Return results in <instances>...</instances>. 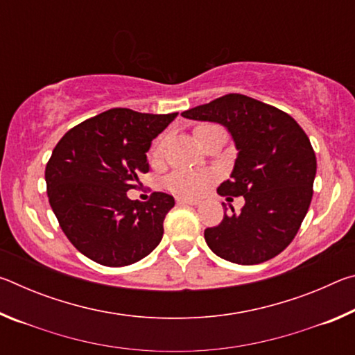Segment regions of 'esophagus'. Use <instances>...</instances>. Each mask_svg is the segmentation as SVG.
Masks as SVG:
<instances>
[{"mask_svg": "<svg viewBox=\"0 0 355 355\" xmlns=\"http://www.w3.org/2000/svg\"><path fill=\"white\" fill-rule=\"evenodd\" d=\"M177 202L182 203V205H199V203H200V200L189 199V197H178Z\"/></svg>", "mask_w": 355, "mask_h": 355, "instance_id": "1", "label": "esophagus"}]
</instances>
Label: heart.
Instances as JSON below:
<instances>
[{"label": "heart", "mask_w": 355, "mask_h": 355, "mask_svg": "<svg viewBox=\"0 0 355 355\" xmlns=\"http://www.w3.org/2000/svg\"><path fill=\"white\" fill-rule=\"evenodd\" d=\"M213 127H218V125H211V123L199 125V127L194 130L197 141H200V137L205 135V131H208ZM164 146H166V136H159L158 139L153 142L152 150H150V156H152V159L161 158ZM209 180H211V177H209L207 172L177 171V172H173L169 178H167L166 184L169 189L180 192V194H183V196H197L207 188Z\"/></svg>", "instance_id": "1"}]
</instances>
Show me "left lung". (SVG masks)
I'll list each match as a JSON object with an SVG mask.
<instances>
[{
  "mask_svg": "<svg viewBox=\"0 0 355 355\" xmlns=\"http://www.w3.org/2000/svg\"><path fill=\"white\" fill-rule=\"evenodd\" d=\"M182 116L224 125L238 148L232 178L218 192L243 196L245 203L207 228L208 248L238 264L279 255L296 236L313 196L316 156L309 136L290 114L241 94H227Z\"/></svg>",
  "mask_w": 355,
  "mask_h": 355,
  "instance_id": "8db88e82",
  "label": "left lung"
}]
</instances>
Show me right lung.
<instances>
[{
    "instance_id": "add662e5",
    "label": "right lung",
    "mask_w": 355,
    "mask_h": 355,
    "mask_svg": "<svg viewBox=\"0 0 355 355\" xmlns=\"http://www.w3.org/2000/svg\"><path fill=\"white\" fill-rule=\"evenodd\" d=\"M177 114L112 107L56 144L45 167L48 200L69 241L92 261L128 266L159 244L173 197L153 192L139 202L127 192L148 172L150 144Z\"/></svg>"
}]
</instances>
